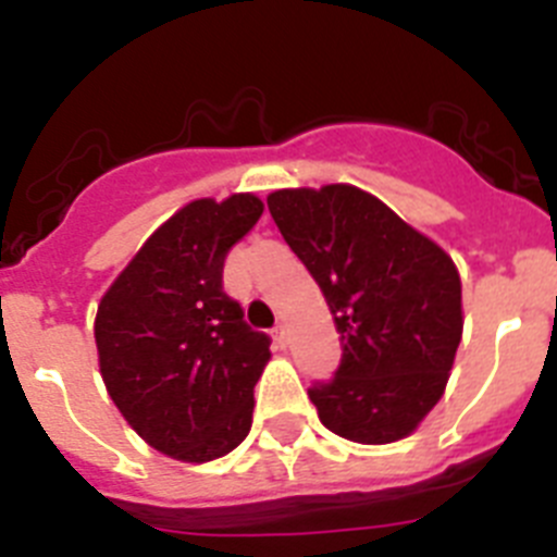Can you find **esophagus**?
<instances>
[{
  "label": "esophagus",
  "instance_id": "1",
  "mask_svg": "<svg viewBox=\"0 0 557 557\" xmlns=\"http://www.w3.org/2000/svg\"><path fill=\"white\" fill-rule=\"evenodd\" d=\"M273 337H275V343H278V346H287V326H284V323H278V326L273 329Z\"/></svg>",
  "mask_w": 557,
  "mask_h": 557
}]
</instances>
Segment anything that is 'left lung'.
Here are the masks:
<instances>
[{
  "mask_svg": "<svg viewBox=\"0 0 557 557\" xmlns=\"http://www.w3.org/2000/svg\"><path fill=\"white\" fill-rule=\"evenodd\" d=\"M275 225L326 295L343 359L309 398L354 444H393L441 401L462 334L460 275L432 239L348 184L278 189Z\"/></svg>",
  "mask_w": 557,
  "mask_h": 557,
  "instance_id": "8db88e82",
  "label": "left lung"
}]
</instances>
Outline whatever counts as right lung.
<instances>
[{
	"mask_svg": "<svg viewBox=\"0 0 557 557\" xmlns=\"http://www.w3.org/2000/svg\"><path fill=\"white\" fill-rule=\"evenodd\" d=\"M262 200L203 198L141 245L97 307L108 396L152 449L206 462L243 444L270 337L223 289L228 250L262 218Z\"/></svg>",
	"mask_w": 557,
	"mask_h": 557,
	"instance_id": "1",
	"label": "right lung"
}]
</instances>
